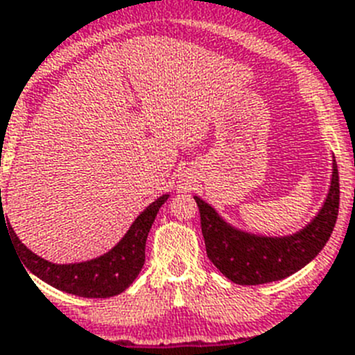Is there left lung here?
Wrapping results in <instances>:
<instances>
[{"label": "left lung", "instance_id": "1", "mask_svg": "<svg viewBox=\"0 0 355 355\" xmlns=\"http://www.w3.org/2000/svg\"><path fill=\"white\" fill-rule=\"evenodd\" d=\"M193 199L199 206L200 229L213 265L236 284L274 283L304 268L331 238L340 208L336 159H332L331 187L320 211L297 233L284 236H265L234 227L206 200L197 196Z\"/></svg>", "mask_w": 355, "mask_h": 355}]
</instances>
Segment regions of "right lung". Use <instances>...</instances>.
Returning a JSON list of instances; mask_svg holds the SVG:
<instances>
[{
	"label": "right lung",
	"instance_id": "obj_1",
	"mask_svg": "<svg viewBox=\"0 0 355 355\" xmlns=\"http://www.w3.org/2000/svg\"><path fill=\"white\" fill-rule=\"evenodd\" d=\"M167 199L168 193H165L158 197L155 202H150L135 218L128 233L121 238L117 245L112 247L99 258L89 259V261L67 263V265L51 263L37 256L35 252H31L23 241L19 240L12 227H8L6 233H10L12 240L15 241V249L21 261L26 266L28 275H37L44 283L51 284L53 288L65 293L87 297V299H106V297L122 293L140 274L146 261L147 234L159 208L167 202ZM5 222V215L1 213L0 225Z\"/></svg>",
	"mask_w": 355,
	"mask_h": 355
}]
</instances>
